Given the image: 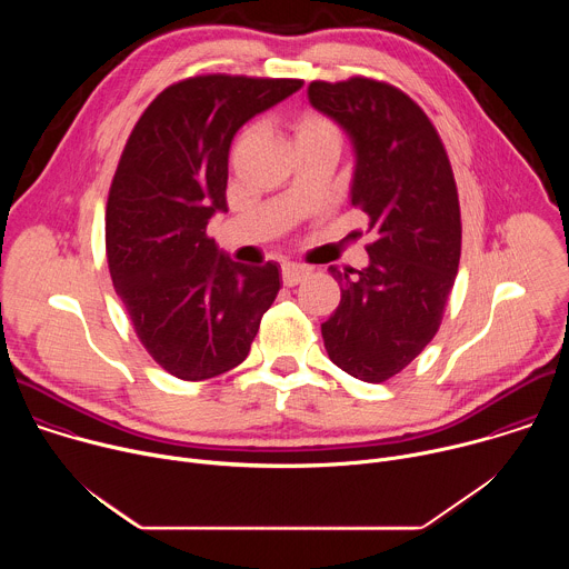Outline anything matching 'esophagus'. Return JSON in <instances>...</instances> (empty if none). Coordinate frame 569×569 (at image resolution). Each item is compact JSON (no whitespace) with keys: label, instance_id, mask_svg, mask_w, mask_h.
I'll list each match as a JSON object with an SVG mask.
<instances>
[{"label":"esophagus","instance_id":"34e87169","mask_svg":"<svg viewBox=\"0 0 569 569\" xmlns=\"http://www.w3.org/2000/svg\"><path fill=\"white\" fill-rule=\"evenodd\" d=\"M308 274H310V268H306V266L290 263V261L281 266V277H283V283H286V286H297V283H301Z\"/></svg>","mask_w":569,"mask_h":569}]
</instances>
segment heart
<instances>
[{"instance_id":"1","label":"heart","mask_w":569,"mask_h":569,"mask_svg":"<svg viewBox=\"0 0 569 569\" xmlns=\"http://www.w3.org/2000/svg\"><path fill=\"white\" fill-rule=\"evenodd\" d=\"M317 134H336V128L321 117L315 114H303L297 123H295V139H303V137H317Z\"/></svg>"}]
</instances>
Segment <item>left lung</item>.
Here are the masks:
<instances>
[{
  "label": "left lung",
  "mask_w": 569,
  "mask_h": 569,
  "mask_svg": "<svg viewBox=\"0 0 569 569\" xmlns=\"http://www.w3.org/2000/svg\"><path fill=\"white\" fill-rule=\"evenodd\" d=\"M308 101L351 141L349 202L373 233L367 268H331L342 299L321 323L323 347L349 376L382 382L439 331L461 254L455 176L435 126L400 90L351 78L310 83Z\"/></svg>",
  "instance_id": "left-lung-1"
}]
</instances>
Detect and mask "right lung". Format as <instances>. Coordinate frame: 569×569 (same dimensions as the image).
I'll use <instances>...</instances> for the list:
<instances>
[{"instance_id": "right-lung-1", "label": "right lung", "mask_w": 569, "mask_h": 569, "mask_svg": "<svg viewBox=\"0 0 569 569\" xmlns=\"http://www.w3.org/2000/svg\"><path fill=\"white\" fill-rule=\"evenodd\" d=\"M301 86L222 73L182 80L146 108L123 148L106 213L108 266L137 338L176 378L238 367L281 288L279 263L231 261L207 224L227 211L233 134Z\"/></svg>"}]
</instances>
